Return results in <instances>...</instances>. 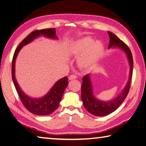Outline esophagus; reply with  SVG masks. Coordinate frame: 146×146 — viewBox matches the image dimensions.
I'll list each match as a JSON object with an SVG mask.
<instances>
[{
  "instance_id": "34e87169",
  "label": "esophagus",
  "mask_w": 146,
  "mask_h": 146,
  "mask_svg": "<svg viewBox=\"0 0 146 146\" xmlns=\"http://www.w3.org/2000/svg\"><path fill=\"white\" fill-rule=\"evenodd\" d=\"M76 78H77V76H76V75H75V74H71V75L68 78V80H72L76 79Z\"/></svg>"
}]
</instances>
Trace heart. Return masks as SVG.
Here are the masks:
<instances>
[{"label": "heart", "mask_w": 146, "mask_h": 146, "mask_svg": "<svg viewBox=\"0 0 146 146\" xmlns=\"http://www.w3.org/2000/svg\"><path fill=\"white\" fill-rule=\"evenodd\" d=\"M103 49V42L100 40H93L90 36L80 38L73 43L72 52L75 56L81 55L78 60L80 65L86 66L100 57Z\"/></svg>", "instance_id": "b5f03b06"}]
</instances>
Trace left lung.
Masks as SVG:
<instances>
[{"mask_svg":"<svg viewBox=\"0 0 146 146\" xmlns=\"http://www.w3.org/2000/svg\"><path fill=\"white\" fill-rule=\"evenodd\" d=\"M108 33L110 36V43L108 48H119L126 53L129 64L130 72L128 81L123 90L114 100L108 101H101L94 96L90 74H86L83 78V83L81 84V100L86 110L91 114L96 116H106L117 109L128 94L133 75V59L129 48L114 33L110 32Z\"/></svg>","mask_w":146,"mask_h":146,"instance_id":"left-lung-1","label":"left lung"}]
</instances>
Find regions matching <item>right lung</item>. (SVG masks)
Here are the masks:
<instances>
[{"label":"right lung","mask_w":146,"mask_h":146,"mask_svg":"<svg viewBox=\"0 0 146 146\" xmlns=\"http://www.w3.org/2000/svg\"><path fill=\"white\" fill-rule=\"evenodd\" d=\"M40 36H43L52 39H58L55 29H42L30 33L26 38L21 42L13 54L12 63V77L13 84L23 106L26 109L33 114L38 116H46L52 114L59 106V104L63 96L66 88L68 86V78L65 76L57 81L45 96L40 98H33L27 96L21 90L17 82L15 75V60L20 50Z\"/></svg>","instance_id":"1"}]
</instances>
